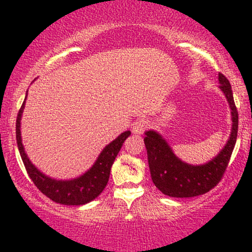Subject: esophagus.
Masks as SVG:
<instances>
[{
	"label": "esophagus",
	"mask_w": 252,
	"mask_h": 252,
	"mask_svg": "<svg viewBox=\"0 0 252 252\" xmlns=\"http://www.w3.org/2000/svg\"><path fill=\"white\" fill-rule=\"evenodd\" d=\"M148 121L143 120V118H140V120L135 121L134 123H132V132H134L135 135H140L142 134V132L148 128Z\"/></svg>",
	"instance_id": "1"
}]
</instances>
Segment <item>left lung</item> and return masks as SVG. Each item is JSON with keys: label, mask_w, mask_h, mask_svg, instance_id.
Masks as SVG:
<instances>
[{"label": "left lung", "mask_w": 252, "mask_h": 252, "mask_svg": "<svg viewBox=\"0 0 252 252\" xmlns=\"http://www.w3.org/2000/svg\"><path fill=\"white\" fill-rule=\"evenodd\" d=\"M219 89L224 92L231 109L232 126L226 144L218 155L204 164L184 162L174 154L162 135L155 130L144 132L150 175L154 185L163 194L173 198H192L209 192L220 181L235 148L238 131V112L233 100L231 84L219 73Z\"/></svg>", "instance_id": "left-lung-1"}]
</instances>
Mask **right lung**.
Wrapping results in <instances>:
<instances>
[{
    "label": "right lung",
    "mask_w": 252,
    "mask_h": 252,
    "mask_svg": "<svg viewBox=\"0 0 252 252\" xmlns=\"http://www.w3.org/2000/svg\"><path fill=\"white\" fill-rule=\"evenodd\" d=\"M26 98H27V94H26ZM25 103L26 99L17 114L16 142L26 170L34 185L39 190H41V193L58 204L79 206V205L88 204L96 199L105 189L109 181L112 163H114L118 152L122 148L124 141L129 137L131 132L129 130L122 132L112 142L105 146V148L98 155L96 162L92 164L91 168L86 170L83 175L78 176L76 179H71V180H57V179L50 178L40 172L26 154L21 137V117L25 109Z\"/></svg>",
    "instance_id": "obj_1"
}]
</instances>
